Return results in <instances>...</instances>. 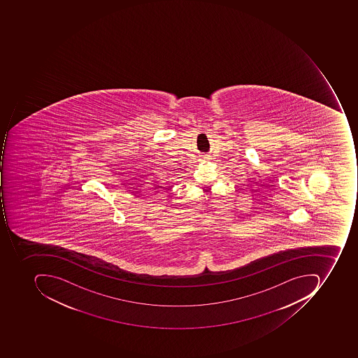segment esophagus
Wrapping results in <instances>:
<instances>
[{
	"label": "esophagus",
	"mask_w": 358,
	"mask_h": 358,
	"mask_svg": "<svg viewBox=\"0 0 358 358\" xmlns=\"http://www.w3.org/2000/svg\"><path fill=\"white\" fill-rule=\"evenodd\" d=\"M202 159H203V160L208 159V156H203V157H202Z\"/></svg>",
	"instance_id": "34e87169"
}]
</instances>
